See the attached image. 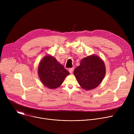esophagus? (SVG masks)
<instances>
[{"mask_svg": "<svg viewBox=\"0 0 134 134\" xmlns=\"http://www.w3.org/2000/svg\"><path fill=\"white\" fill-rule=\"evenodd\" d=\"M74 71V68H69V72L70 73V74H72V72Z\"/></svg>", "mask_w": 134, "mask_h": 134, "instance_id": "1", "label": "esophagus"}]
</instances>
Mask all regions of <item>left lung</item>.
Listing matches in <instances>:
<instances>
[{
  "label": "left lung",
  "instance_id": "obj_1",
  "mask_svg": "<svg viewBox=\"0 0 134 134\" xmlns=\"http://www.w3.org/2000/svg\"><path fill=\"white\" fill-rule=\"evenodd\" d=\"M105 72L104 62L99 56L93 54L81 60L80 66L74 70V74L83 89L91 90L100 84Z\"/></svg>",
  "mask_w": 134,
  "mask_h": 134
}]
</instances>
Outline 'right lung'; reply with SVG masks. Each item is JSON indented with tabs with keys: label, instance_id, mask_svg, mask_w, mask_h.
Masks as SVG:
<instances>
[{
	"label": "right lung",
	"instance_id": "right-lung-1",
	"mask_svg": "<svg viewBox=\"0 0 134 134\" xmlns=\"http://www.w3.org/2000/svg\"><path fill=\"white\" fill-rule=\"evenodd\" d=\"M38 75L42 84L50 89L59 87L69 72L50 54H47L39 63Z\"/></svg>",
	"mask_w": 134,
	"mask_h": 134
}]
</instances>
